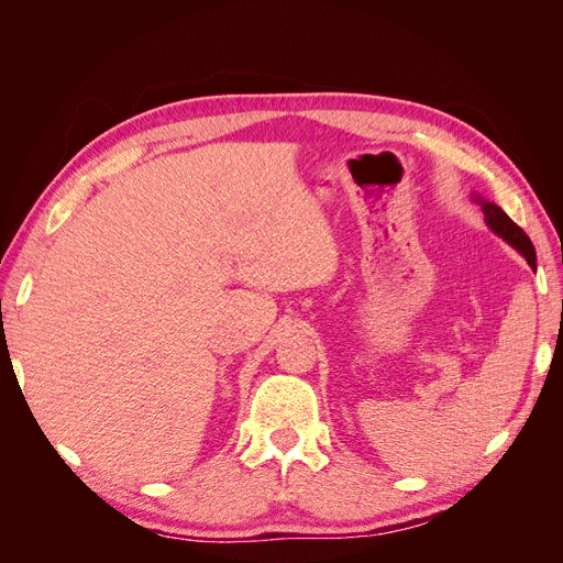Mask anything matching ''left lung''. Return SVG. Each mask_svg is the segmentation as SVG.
<instances>
[{
    "instance_id": "1",
    "label": "left lung",
    "mask_w": 563,
    "mask_h": 563,
    "mask_svg": "<svg viewBox=\"0 0 563 563\" xmlns=\"http://www.w3.org/2000/svg\"><path fill=\"white\" fill-rule=\"evenodd\" d=\"M472 199L476 201V203H482V211H484V220H486V225H488V230L493 232V234H498L503 242H507L509 246H512L515 251H519L523 258L528 261V265H531L533 269H536V249H533V244H531V240H528V234L515 223L512 218H509L498 203H493V201H486L484 197H479V195H472Z\"/></svg>"
}]
</instances>
